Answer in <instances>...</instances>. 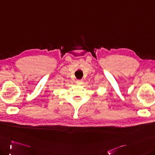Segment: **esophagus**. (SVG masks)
<instances>
[{"label":"esophagus","mask_w":155,"mask_h":155,"mask_svg":"<svg viewBox=\"0 0 155 155\" xmlns=\"http://www.w3.org/2000/svg\"><path fill=\"white\" fill-rule=\"evenodd\" d=\"M76 83L77 84H82L83 83V81L82 80H77L76 81Z\"/></svg>","instance_id":"obj_1"}]
</instances>
